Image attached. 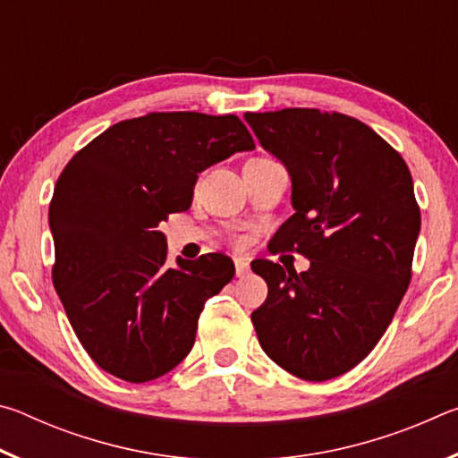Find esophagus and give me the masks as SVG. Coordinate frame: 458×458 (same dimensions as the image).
Segmentation results:
<instances>
[{
	"label": "esophagus",
	"mask_w": 458,
	"mask_h": 458,
	"mask_svg": "<svg viewBox=\"0 0 458 458\" xmlns=\"http://www.w3.org/2000/svg\"><path fill=\"white\" fill-rule=\"evenodd\" d=\"M234 268H236V276H246L248 270H250V265H248V259L234 257Z\"/></svg>",
	"instance_id": "esophagus-1"
}]
</instances>
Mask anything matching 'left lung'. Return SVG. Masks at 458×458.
<instances>
[{
  "label": "left lung",
  "mask_w": 458,
  "mask_h": 458,
  "mask_svg": "<svg viewBox=\"0 0 458 458\" xmlns=\"http://www.w3.org/2000/svg\"><path fill=\"white\" fill-rule=\"evenodd\" d=\"M244 119L293 182L294 214L270 252L311 260L289 274L252 262L268 284L252 325L276 366L325 382L374 350L408 289L420 232L412 175L390 143L347 114L283 108Z\"/></svg>",
  "instance_id": "left-lung-1"
}]
</instances>
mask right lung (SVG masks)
Instances as JSON below:
<instances>
[{
	"label": "right lung",
	"mask_w": 458,
	"mask_h": 458,
	"mask_svg": "<svg viewBox=\"0 0 458 458\" xmlns=\"http://www.w3.org/2000/svg\"><path fill=\"white\" fill-rule=\"evenodd\" d=\"M250 149L236 114L149 113L108 127L62 169L48 214L52 283L98 368L143 384L191 352L201 309L234 262L212 252L169 267L157 228L190 210L198 174Z\"/></svg>",
	"instance_id": "obj_1"
}]
</instances>
